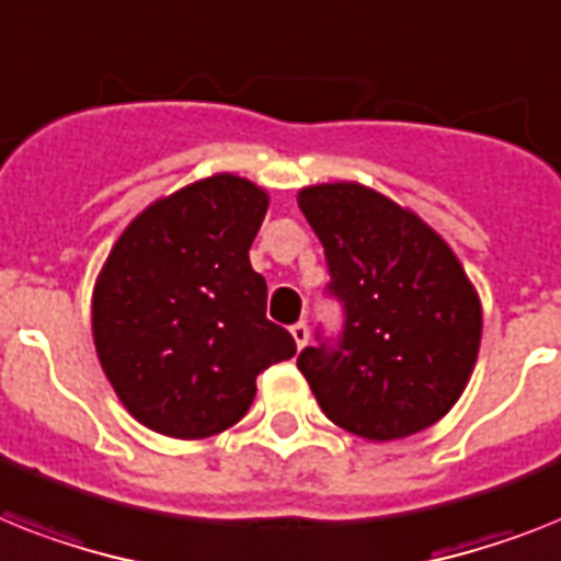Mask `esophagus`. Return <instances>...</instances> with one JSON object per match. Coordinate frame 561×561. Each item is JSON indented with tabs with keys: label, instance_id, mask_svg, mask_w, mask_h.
<instances>
[{
	"label": "esophagus",
	"instance_id": "34e87169",
	"mask_svg": "<svg viewBox=\"0 0 561 561\" xmlns=\"http://www.w3.org/2000/svg\"><path fill=\"white\" fill-rule=\"evenodd\" d=\"M290 334H294V340H296V348H305V345H308V336H311V331H308V325H305V322H296V325H290Z\"/></svg>",
	"mask_w": 561,
	"mask_h": 561
}]
</instances>
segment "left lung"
I'll return each instance as SVG.
<instances>
[{
	"mask_svg": "<svg viewBox=\"0 0 561 561\" xmlns=\"http://www.w3.org/2000/svg\"><path fill=\"white\" fill-rule=\"evenodd\" d=\"M299 209L325 248L328 294L343 305L336 343L296 359L325 417L366 440L438 423L481 343V302L461 262L430 225L363 184L305 186Z\"/></svg>",
	"mask_w": 561,
	"mask_h": 561,
	"instance_id": "8db88e82",
	"label": "left lung"
}]
</instances>
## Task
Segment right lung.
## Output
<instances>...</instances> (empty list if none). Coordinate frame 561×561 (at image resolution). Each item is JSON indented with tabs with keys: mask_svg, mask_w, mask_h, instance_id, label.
I'll use <instances>...</instances> for the list:
<instances>
[{
	"mask_svg": "<svg viewBox=\"0 0 561 561\" xmlns=\"http://www.w3.org/2000/svg\"><path fill=\"white\" fill-rule=\"evenodd\" d=\"M265 213V190L221 172L149 204L108 253L91 299L94 348L149 430L181 440L230 430L256 377L296 354L250 267Z\"/></svg>",
	"mask_w": 561,
	"mask_h": 561,
	"instance_id": "obj_1",
	"label": "right lung"
}]
</instances>
